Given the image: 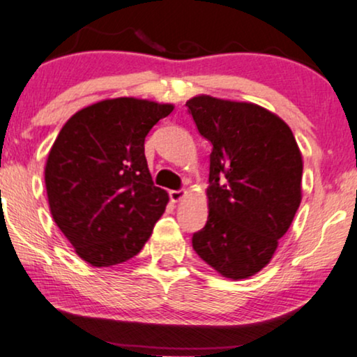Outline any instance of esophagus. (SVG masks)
Here are the masks:
<instances>
[{
	"mask_svg": "<svg viewBox=\"0 0 357 357\" xmlns=\"http://www.w3.org/2000/svg\"><path fill=\"white\" fill-rule=\"evenodd\" d=\"M169 197L172 203H178V202H182L185 197H187V192H183V190H170Z\"/></svg>",
	"mask_w": 357,
	"mask_h": 357,
	"instance_id": "obj_1",
	"label": "esophagus"
}]
</instances>
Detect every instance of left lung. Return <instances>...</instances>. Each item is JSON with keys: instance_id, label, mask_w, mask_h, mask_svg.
I'll return each mask as SVG.
<instances>
[{"instance_id": "obj_1", "label": "left lung", "mask_w": 357, "mask_h": 357, "mask_svg": "<svg viewBox=\"0 0 357 357\" xmlns=\"http://www.w3.org/2000/svg\"><path fill=\"white\" fill-rule=\"evenodd\" d=\"M209 155L208 221L192 243L229 280L271 261L302 199V154L284 120L252 102L197 96L187 100Z\"/></svg>"}]
</instances>
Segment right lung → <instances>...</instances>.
Listing matches in <instances>:
<instances>
[{
	"label": "right lung",
	"mask_w": 357,
	"mask_h": 357,
	"mask_svg": "<svg viewBox=\"0 0 357 357\" xmlns=\"http://www.w3.org/2000/svg\"><path fill=\"white\" fill-rule=\"evenodd\" d=\"M172 104L116 97L96 102L66 121L45 164L53 221L92 266L133 258L169 203L154 187L144 138Z\"/></svg>",
	"instance_id": "1"
}]
</instances>
